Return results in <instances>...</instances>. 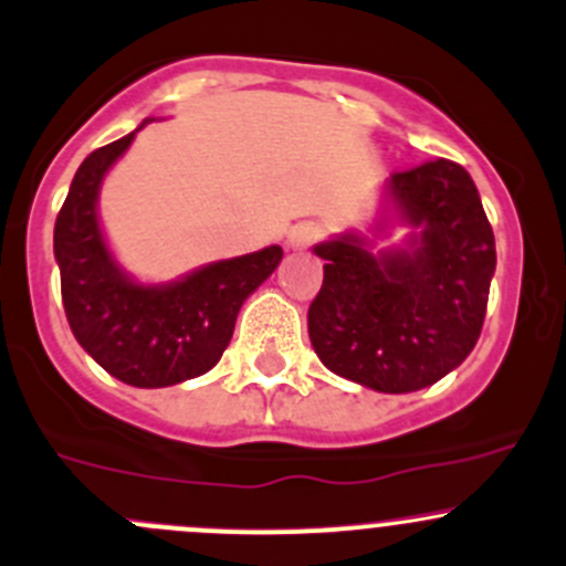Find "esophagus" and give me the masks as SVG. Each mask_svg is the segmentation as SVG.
<instances>
[{
    "instance_id": "34e87169",
    "label": "esophagus",
    "mask_w": 566,
    "mask_h": 566,
    "mask_svg": "<svg viewBox=\"0 0 566 566\" xmlns=\"http://www.w3.org/2000/svg\"><path fill=\"white\" fill-rule=\"evenodd\" d=\"M321 238H323V227H321V223H317V221H304V223H298V227L290 229L287 243H290V249L304 251V249H310V245H315Z\"/></svg>"
}]
</instances>
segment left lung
Here are the masks:
<instances>
[{
	"label": "left lung",
	"instance_id": "8db88e82",
	"mask_svg": "<svg viewBox=\"0 0 566 566\" xmlns=\"http://www.w3.org/2000/svg\"><path fill=\"white\" fill-rule=\"evenodd\" d=\"M389 190L422 232L409 251L373 256L361 240L317 245L323 287L310 304V339L337 376L415 392L462 365L484 326L495 234L475 182L437 157L392 174Z\"/></svg>",
	"mask_w": 566,
	"mask_h": 566
}]
</instances>
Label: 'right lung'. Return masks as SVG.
<instances>
[{"mask_svg": "<svg viewBox=\"0 0 566 566\" xmlns=\"http://www.w3.org/2000/svg\"><path fill=\"white\" fill-rule=\"evenodd\" d=\"M132 137L91 151L76 168L54 221L60 293L76 343L109 376L132 387H171L221 359L240 306L276 271L282 249L216 262L168 287L129 282L104 245L96 196Z\"/></svg>", "mask_w": 566, "mask_h": 566, "instance_id": "add662e5", "label": "right lung"}]
</instances>
